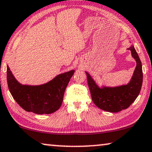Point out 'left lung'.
Instances as JSON below:
<instances>
[{
    "mask_svg": "<svg viewBox=\"0 0 152 152\" xmlns=\"http://www.w3.org/2000/svg\"><path fill=\"white\" fill-rule=\"evenodd\" d=\"M127 50L131 51L132 57L136 62L133 76L127 84L100 87L90 74L85 72L94 103L102 110L112 113L121 112L129 107L139 95L142 83V64L133 45Z\"/></svg>",
    "mask_w": 152,
    "mask_h": 152,
    "instance_id": "left-lung-1",
    "label": "left lung"
}]
</instances>
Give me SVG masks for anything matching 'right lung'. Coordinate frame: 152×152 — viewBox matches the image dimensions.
I'll return each mask as SVG.
<instances>
[{"label": "right lung", "instance_id": "obj_1", "mask_svg": "<svg viewBox=\"0 0 152 152\" xmlns=\"http://www.w3.org/2000/svg\"><path fill=\"white\" fill-rule=\"evenodd\" d=\"M75 70L58 74L40 85H22L7 66L8 87L14 99L23 110L36 114H50L61 106L65 90Z\"/></svg>", "mask_w": 152, "mask_h": 152}]
</instances>
